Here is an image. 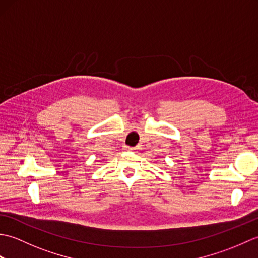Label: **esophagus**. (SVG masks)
<instances>
[{
	"mask_svg": "<svg viewBox=\"0 0 258 258\" xmlns=\"http://www.w3.org/2000/svg\"><path fill=\"white\" fill-rule=\"evenodd\" d=\"M125 151H127V152H133V151H135V149H134V147L126 146V147H125Z\"/></svg>",
	"mask_w": 258,
	"mask_h": 258,
	"instance_id": "1",
	"label": "esophagus"
}]
</instances>
